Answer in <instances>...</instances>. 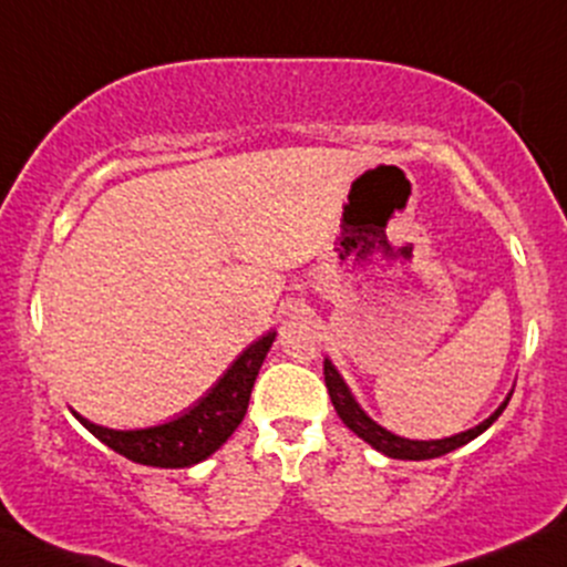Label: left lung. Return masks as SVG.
I'll return each mask as SVG.
<instances>
[{"instance_id": "obj_1", "label": "left lung", "mask_w": 567, "mask_h": 567, "mask_svg": "<svg viewBox=\"0 0 567 567\" xmlns=\"http://www.w3.org/2000/svg\"><path fill=\"white\" fill-rule=\"evenodd\" d=\"M322 374H326L328 395H331V403H333L336 414L341 416V422H344V425L350 427L354 435H360V439H363L365 444L374 446L377 452H382V455L395 457V460H431V457L446 455V452L457 450V446L468 444V441H474L476 435H482L484 431H487V427L493 425L497 416L503 414L506 403L512 401V395H508L506 401H503L501 406L495 409V414H489L487 420L482 422V425L471 427V431L450 435V439L412 441V439H403V435L390 433L388 427L377 425V422L371 420V416L365 414L363 409H360V403L354 401L352 393H350V388H347L344 379H341V374L333 369V363L328 358H326V365H322Z\"/></svg>"}]
</instances>
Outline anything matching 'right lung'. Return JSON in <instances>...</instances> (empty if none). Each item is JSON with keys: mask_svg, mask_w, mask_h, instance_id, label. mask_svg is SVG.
I'll list each match as a JSON object with an SVG mask.
<instances>
[{"mask_svg": "<svg viewBox=\"0 0 567 567\" xmlns=\"http://www.w3.org/2000/svg\"><path fill=\"white\" fill-rule=\"evenodd\" d=\"M274 336H277L274 331L260 336L234 360L231 369L217 379L215 388L196 406L164 425L140 427V431H112V427L93 425L78 412L72 414L117 455L140 465H153V468H188L220 450L228 435L245 420L255 377L274 344Z\"/></svg>", "mask_w": 567, "mask_h": 567, "instance_id": "right-lung-1", "label": "right lung"}]
</instances>
